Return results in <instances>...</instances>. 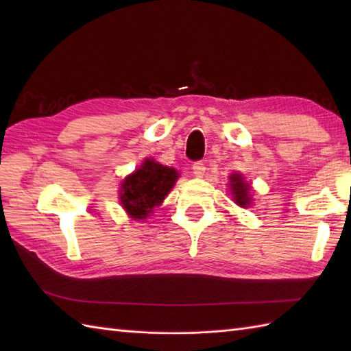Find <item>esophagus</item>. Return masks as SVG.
<instances>
[{
    "label": "esophagus",
    "mask_w": 351,
    "mask_h": 351,
    "mask_svg": "<svg viewBox=\"0 0 351 351\" xmlns=\"http://www.w3.org/2000/svg\"><path fill=\"white\" fill-rule=\"evenodd\" d=\"M205 164L204 161H195L193 162V173H195V176L197 178H202L204 173H205Z\"/></svg>",
    "instance_id": "1"
}]
</instances>
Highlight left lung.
<instances>
[{"instance_id": "8db88e82", "label": "left lung", "mask_w": 351, "mask_h": 351, "mask_svg": "<svg viewBox=\"0 0 351 351\" xmlns=\"http://www.w3.org/2000/svg\"><path fill=\"white\" fill-rule=\"evenodd\" d=\"M229 180H230V190H232L235 204L240 206H247L250 204L249 184H245L243 181L241 175H232Z\"/></svg>"}]
</instances>
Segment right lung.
<instances>
[{"label":"right lung","instance_id":"1","mask_svg":"<svg viewBox=\"0 0 351 351\" xmlns=\"http://www.w3.org/2000/svg\"><path fill=\"white\" fill-rule=\"evenodd\" d=\"M178 180L175 169L146 160L122 184L121 202L132 219H146L155 205H160Z\"/></svg>","mask_w":351,"mask_h":351}]
</instances>
